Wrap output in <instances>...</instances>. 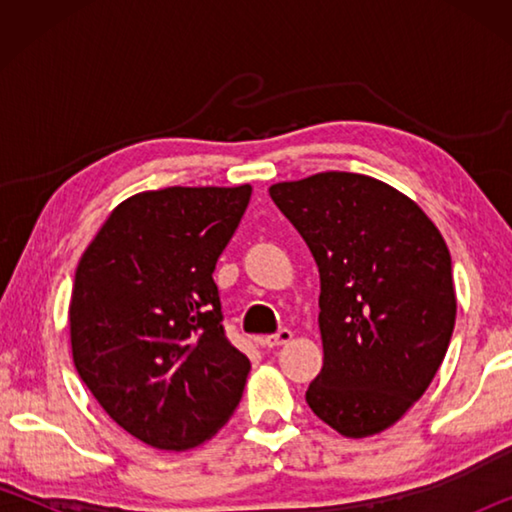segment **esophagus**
Instances as JSON below:
<instances>
[{
	"instance_id": "obj_1",
	"label": "esophagus",
	"mask_w": 512,
	"mask_h": 512,
	"mask_svg": "<svg viewBox=\"0 0 512 512\" xmlns=\"http://www.w3.org/2000/svg\"><path fill=\"white\" fill-rule=\"evenodd\" d=\"M291 339H293V332H291V329L284 327V329H277L275 334H268V336H264V339L259 341V343L266 345V348H277V345L289 343Z\"/></svg>"
}]
</instances>
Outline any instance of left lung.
I'll return each mask as SVG.
<instances>
[{
    "label": "left lung",
    "mask_w": 512,
    "mask_h": 512,
    "mask_svg": "<svg viewBox=\"0 0 512 512\" xmlns=\"http://www.w3.org/2000/svg\"><path fill=\"white\" fill-rule=\"evenodd\" d=\"M268 194L320 273L323 370L309 409L341 436L384 431L427 391L452 339L445 239L418 203L361 173H316Z\"/></svg>",
    "instance_id": "left-lung-1"
}]
</instances>
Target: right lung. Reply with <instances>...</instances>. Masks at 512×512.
Segmentation results:
<instances>
[{"label":"right lung","instance_id":"obj_1","mask_svg":"<svg viewBox=\"0 0 512 512\" xmlns=\"http://www.w3.org/2000/svg\"><path fill=\"white\" fill-rule=\"evenodd\" d=\"M250 194V185L135 194L76 266V372L121 429L155 449L203 445L244 393L250 361L225 336L212 273Z\"/></svg>","mask_w":512,"mask_h":512}]
</instances>
